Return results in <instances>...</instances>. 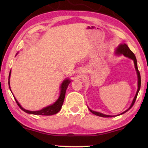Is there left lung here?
<instances>
[{"mask_svg": "<svg viewBox=\"0 0 148 148\" xmlns=\"http://www.w3.org/2000/svg\"><path fill=\"white\" fill-rule=\"evenodd\" d=\"M116 54H117V55H123L124 56L127 57H129V58L133 60L134 64V67H135V69H136V73H137V76H138V89H137L136 93V95H135V97H134V98L133 99V101H132V104H131V106H130V107L127 110H125V111L123 112V113L119 114V115H121V114H123L124 113H125V112H127V111H129V110L131 109V108L132 107V106L134 105L135 101H136L138 93V92L140 91V86H141V77H140V72L138 71V69L137 61H136V57H135L134 54L133 53V52H132L131 50L129 49V47H128V46H127V44H119L118 47H117L116 49ZM89 110H90V112H91L92 114H93L95 115H96V116H100V117H111L114 116H109V115H105V114H103L102 113H100V112H98L92 111V110H91V109H89Z\"/></svg>", "mask_w": 148, "mask_h": 148, "instance_id": "1", "label": "left lung"}]
</instances>
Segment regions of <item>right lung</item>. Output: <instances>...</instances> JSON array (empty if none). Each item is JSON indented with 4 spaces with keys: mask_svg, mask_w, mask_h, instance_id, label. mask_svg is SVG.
Listing matches in <instances>:
<instances>
[{
    "mask_svg": "<svg viewBox=\"0 0 148 148\" xmlns=\"http://www.w3.org/2000/svg\"><path fill=\"white\" fill-rule=\"evenodd\" d=\"M10 75H11V71L10 72L9 74V78H8V85H9V87L10 89ZM71 81L69 79H64L61 86V92H60V95L58 99L54 102L53 104L49 105V106L45 107L44 108H42L40 110H38V111H29V110H27L24 109L23 107H22L21 105L19 104V103L16 100V99L15 98V100H16V103L18 105L19 107L21 108L23 111L25 112H26L27 114H34V115H42V116H51V115L56 114L61 110V107L62 106V104H63L64 102V97H65V93H66V90L68 87L69 84L71 83Z\"/></svg>",
    "mask_w": 148,
    "mask_h": 148,
    "instance_id": "obj_1",
    "label": "right lung"
}]
</instances>
